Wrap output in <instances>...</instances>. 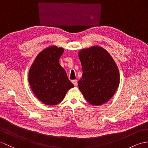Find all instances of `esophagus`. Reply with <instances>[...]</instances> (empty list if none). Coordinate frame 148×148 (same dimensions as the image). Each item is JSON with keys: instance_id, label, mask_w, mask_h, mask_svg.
I'll return each mask as SVG.
<instances>
[{"instance_id": "obj_1", "label": "esophagus", "mask_w": 148, "mask_h": 148, "mask_svg": "<svg viewBox=\"0 0 148 148\" xmlns=\"http://www.w3.org/2000/svg\"><path fill=\"white\" fill-rule=\"evenodd\" d=\"M72 83L74 84V85L75 86H77V80H76V79H75V80H72Z\"/></svg>"}]
</instances>
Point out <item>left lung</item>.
Segmentation results:
<instances>
[{"label":"left lung","instance_id":"8db88e82","mask_svg":"<svg viewBox=\"0 0 148 148\" xmlns=\"http://www.w3.org/2000/svg\"><path fill=\"white\" fill-rule=\"evenodd\" d=\"M79 58L82 77L78 86L90 104L100 106L114 95L119 84L117 65L109 53L100 46L81 49Z\"/></svg>","mask_w":148,"mask_h":148}]
</instances>
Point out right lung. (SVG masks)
I'll use <instances>...</instances> for the list:
<instances>
[{
    "label": "right lung",
    "mask_w": 148,
    "mask_h": 148,
    "mask_svg": "<svg viewBox=\"0 0 148 148\" xmlns=\"http://www.w3.org/2000/svg\"><path fill=\"white\" fill-rule=\"evenodd\" d=\"M64 49L55 46L45 49L37 56L29 72V82L40 101L55 106L64 99L67 91L74 86L59 64Z\"/></svg>",
    "instance_id": "1"
}]
</instances>
